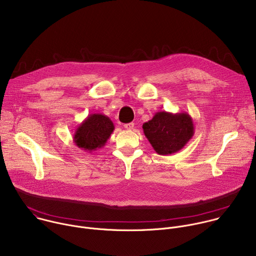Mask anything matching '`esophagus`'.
<instances>
[{"instance_id": "obj_1", "label": "esophagus", "mask_w": 256, "mask_h": 256, "mask_svg": "<svg viewBox=\"0 0 256 256\" xmlns=\"http://www.w3.org/2000/svg\"><path fill=\"white\" fill-rule=\"evenodd\" d=\"M134 126V122H130V124H124V128H126V130H132Z\"/></svg>"}]
</instances>
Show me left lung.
Masks as SVG:
<instances>
[{"label":"left lung","mask_w":256,"mask_h":256,"mask_svg":"<svg viewBox=\"0 0 256 256\" xmlns=\"http://www.w3.org/2000/svg\"><path fill=\"white\" fill-rule=\"evenodd\" d=\"M146 138L159 155L180 151L194 134L192 116L186 112H156L153 118L142 124Z\"/></svg>","instance_id":"obj_1"}]
</instances>
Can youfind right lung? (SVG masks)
Masks as SVG:
<instances>
[{
    "instance_id": "1",
    "label": "right lung",
    "mask_w": 256,
    "mask_h": 256,
    "mask_svg": "<svg viewBox=\"0 0 256 256\" xmlns=\"http://www.w3.org/2000/svg\"><path fill=\"white\" fill-rule=\"evenodd\" d=\"M114 130V124L108 116L101 114H92L77 128L74 142L78 148L91 153L104 147Z\"/></svg>"
}]
</instances>
